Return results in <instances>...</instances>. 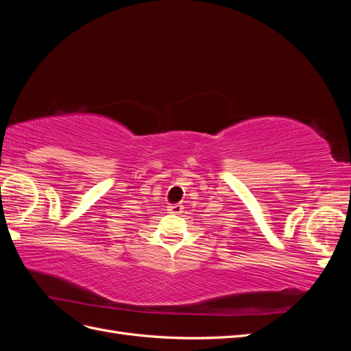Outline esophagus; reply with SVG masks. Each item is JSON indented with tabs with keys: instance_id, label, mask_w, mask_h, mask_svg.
<instances>
[{
	"instance_id": "1",
	"label": "esophagus",
	"mask_w": 351,
	"mask_h": 351,
	"mask_svg": "<svg viewBox=\"0 0 351 351\" xmlns=\"http://www.w3.org/2000/svg\"><path fill=\"white\" fill-rule=\"evenodd\" d=\"M168 210L171 212V214H182L183 212V205L182 204H174V205H169Z\"/></svg>"
}]
</instances>
